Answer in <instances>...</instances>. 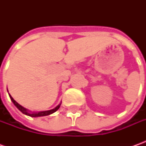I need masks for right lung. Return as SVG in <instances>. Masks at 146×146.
<instances>
[{
  "label": "right lung",
  "instance_id": "1",
  "mask_svg": "<svg viewBox=\"0 0 146 146\" xmlns=\"http://www.w3.org/2000/svg\"><path fill=\"white\" fill-rule=\"evenodd\" d=\"M9 93V92H8ZM9 98L11 99V101H12V102L14 104V106L18 108V109L20 111L23 113V114H24L26 115H28V116H31V117H41V116H47V115H51V114H53L54 113L55 111H57L59 109V107H60V106H61V103L58 105L55 108H53L52 110H44V111H39V112H31V110H29L26 109L24 108L23 106H22L21 105L18 103L15 100H14V98L11 97V95L9 93Z\"/></svg>",
  "mask_w": 146,
  "mask_h": 146
}]
</instances>
